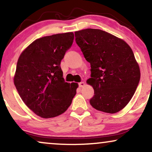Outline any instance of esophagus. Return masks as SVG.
<instances>
[{"label":"esophagus","mask_w":152,"mask_h":152,"mask_svg":"<svg viewBox=\"0 0 152 152\" xmlns=\"http://www.w3.org/2000/svg\"><path fill=\"white\" fill-rule=\"evenodd\" d=\"M78 86H79L80 88H83V87L85 86V83L84 82H80L78 83Z\"/></svg>","instance_id":"1"}]
</instances>
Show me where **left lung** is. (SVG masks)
Returning a JSON list of instances; mask_svg holds the SVG:
<instances>
[{"instance_id": "left-lung-1", "label": "left lung", "mask_w": 152, "mask_h": 152, "mask_svg": "<svg viewBox=\"0 0 152 152\" xmlns=\"http://www.w3.org/2000/svg\"><path fill=\"white\" fill-rule=\"evenodd\" d=\"M75 37L91 65L87 80L94 90L91 106L104 113L119 112L130 102L140 79L132 49L124 40L99 29L76 31Z\"/></svg>"}]
</instances>
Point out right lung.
Wrapping results in <instances>:
<instances>
[{"mask_svg":"<svg viewBox=\"0 0 152 152\" xmlns=\"http://www.w3.org/2000/svg\"><path fill=\"white\" fill-rule=\"evenodd\" d=\"M73 32L36 39L18 60L14 83L30 110L43 118L62 114L72 104L78 84L64 81L60 62L72 46Z\"/></svg>","mask_w":152,"mask_h":152,"instance_id":"right-lung-1","label":"right lung"}]
</instances>
